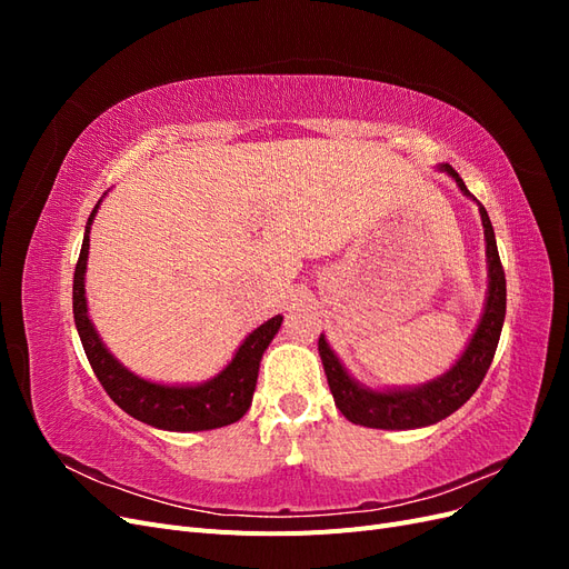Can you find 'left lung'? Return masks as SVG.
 <instances>
[{
  "label": "left lung",
  "mask_w": 569,
  "mask_h": 569,
  "mask_svg": "<svg viewBox=\"0 0 569 569\" xmlns=\"http://www.w3.org/2000/svg\"><path fill=\"white\" fill-rule=\"evenodd\" d=\"M437 170L453 178L460 192L479 206L489 268L485 311H481V318L475 327L468 347H465L456 363L441 377H437V380L418 387L370 389L366 385H360L356 377H351V372L343 368L339 356L330 349V343H327L325 335H320L318 351L327 375V385H330V391L335 396L337 408L341 410V416L351 420L353 425H363L372 429H418L449 418L451 412H456L470 399L481 385V380H485L498 347V339H501L506 320V272L501 266V258H498L496 234L491 228L489 213L485 206L470 194V189L465 187L462 178L449 163H439Z\"/></svg>",
  "instance_id": "8db88e82"
}]
</instances>
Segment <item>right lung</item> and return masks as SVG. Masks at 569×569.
<instances>
[{
    "label": "right lung",
    "instance_id": "1",
    "mask_svg": "<svg viewBox=\"0 0 569 569\" xmlns=\"http://www.w3.org/2000/svg\"><path fill=\"white\" fill-rule=\"evenodd\" d=\"M99 203L101 199L90 213L88 226H84L82 249L73 274L76 327L97 380L107 389L111 401L118 408H123L128 416L151 427L166 429V432H203V429H216L237 422L251 406L261 358L272 337L278 335L282 316H274L261 327H256L253 332H249L247 339L239 343L230 363L201 385H161L134 375L101 341L88 313V299H84L90 230L99 211Z\"/></svg>",
    "mask_w": 569,
    "mask_h": 569
}]
</instances>
